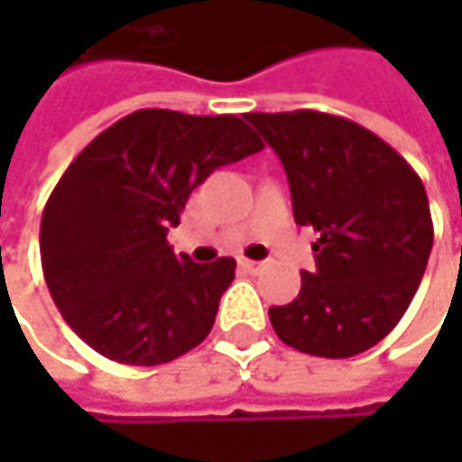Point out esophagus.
Wrapping results in <instances>:
<instances>
[{"mask_svg":"<svg viewBox=\"0 0 462 462\" xmlns=\"http://www.w3.org/2000/svg\"><path fill=\"white\" fill-rule=\"evenodd\" d=\"M240 267H243L245 273L256 275V273H262V270H264V262H254V259H240Z\"/></svg>","mask_w":462,"mask_h":462,"instance_id":"34e87169","label":"esophagus"}]
</instances>
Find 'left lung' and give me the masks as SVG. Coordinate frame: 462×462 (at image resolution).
<instances>
[{
	"mask_svg": "<svg viewBox=\"0 0 462 462\" xmlns=\"http://www.w3.org/2000/svg\"><path fill=\"white\" fill-rule=\"evenodd\" d=\"M278 152L294 222L313 227L316 273L294 302L270 308L281 342L321 358L374 347L407 313L425 273L433 222L412 165L364 125L313 112H251Z\"/></svg>",
	"mask_w": 462,
	"mask_h": 462,
	"instance_id": "1",
	"label": "left lung"
}]
</instances>
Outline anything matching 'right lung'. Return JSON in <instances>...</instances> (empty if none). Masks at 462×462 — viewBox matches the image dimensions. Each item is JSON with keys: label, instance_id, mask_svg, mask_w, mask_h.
<instances>
[{"label": "right lung", "instance_id": "right-lung-1", "mask_svg": "<svg viewBox=\"0 0 462 462\" xmlns=\"http://www.w3.org/2000/svg\"><path fill=\"white\" fill-rule=\"evenodd\" d=\"M262 146L235 115L139 109L71 160L47 198L40 254L82 342L117 364L160 366L208 337L235 259L176 256L168 230L198 184Z\"/></svg>", "mask_w": 462, "mask_h": 462}]
</instances>
